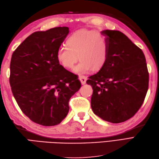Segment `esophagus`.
Here are the masks:
<instances>
[{"instance_id": "34e87169", "label": "esophagus", "mask_w": 159, "mask_h": 159, "mask_svg": "<svg viewBox=\"0 0 159 159\" xmlns=\"http://www.w3.org/2000/svg\"><path fill=\"white\" fill-rule=\"evenodd\" d=\"M79 79L80 80V83H81L82 85H84V84L86 83L87 81V77L85 76H83V75H80L79 76Z\"/></svg>"}]
</instances>
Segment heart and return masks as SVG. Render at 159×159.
I'll list each match as a JSON object with an SVG mask.
<instances>
[{
	"label": "heart",
	"instance_id": "b5f03b06",
	"mask_svg": "<svg viewBox=\"0 0 159 159\" xmlns=\"http://www.w3.org/2000/svg\"><path fill=\"white\" fill-rule=\"evenodd\" d=\"M67 46H61L57 51V59L63 67H74L77 74L89 72L92 70H98L106 62L109 45L105 36L93 30L80 29L67 38Z\"/></svg>",
	"mask_w": 159,
	"mask_h": 159
}]
</instances>
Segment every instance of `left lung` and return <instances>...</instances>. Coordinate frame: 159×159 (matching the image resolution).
Returning <instances> with one entry per match:
<instances>
[{
	"label": "left lung",
	"mask_w": 159,
	"mask_h": 159,
	"mask_svg": "<svg viewBox=\"0 0 159 159\" xmlns=\"http://www.w3.org/2000/svg\"><path fill=\"white\" fill-rule=\"evenodd\" d=\"M109 45L106 62L89 77L92 87L91 107L94 114L113 124L134 116L148 89L149 74L145 55L139 47L119 31L104 30Z\"/></svg>",
	"instance_id": "1"
}]
</instances>
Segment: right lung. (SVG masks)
I'll use <instances>...</instances> for the list:
<instances>
[{
  "label": "right lung",
  "mask_w": 159,
  "mask_h": 159,
  "mask_svg": "<svg viewBox=\"0 0 159 159\" xmlns=\"http://www.w3.org/2000/svg\"><path fill=\"white\" fill-rule=\"evenodd\" d=\"M69 33L67 26L37 31L21 43L10 63L9 83L20 109L30 120L55 126L69 112V100L79 90L78 76L60 65L57 51Z\"/></svg>",
  "instance_id": "1"
}]
</instances>
